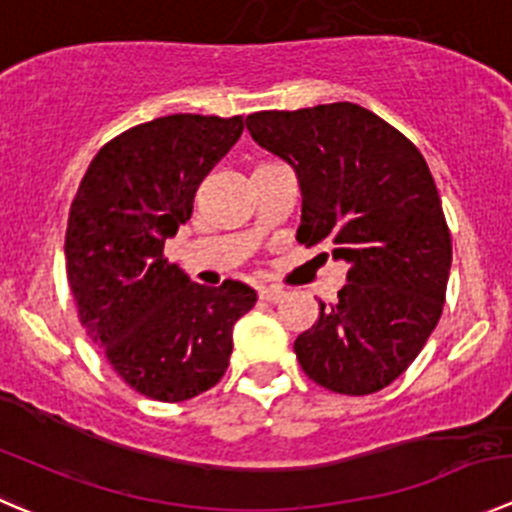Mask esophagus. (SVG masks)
<instances>
[{
	"instance_id": "34e87169",
	"label": "esophagus",
	"mask_w": 512,
	"mask_h": 512,
	"mask_svg": "<svg viewBox=\"0 0 512 512\" xmlns=\"http://www.w3.org/2000/svg\"><path fill=\"white\" fill-rule=\"evenodd\" d=\"M283 296H286V291L278 286H268V288H261V291H258V298H263V301H271V303L283 301Z\"/></svg>"
}]
</instances>
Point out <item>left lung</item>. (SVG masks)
<instances>
[{"label":"left lung","instance_id":"obj_1","mask_svg":"<svg viewBox=\"0 0 512 512\" xmlns=\"http://www.w3.org/2000/svg\"><path fill=\"white\" fill-rule=\"evenodd\" d=\"M246 129L296 169L298 244L348 263L336 303L293 343L311 381L343 396L391 386L426 346L445 303L450 229L421 151L351 101L256 111ZM323 256H328L323 251Z\"/></svg>","mask_w":512,"mask_h":512}]
</instances>
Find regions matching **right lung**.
Instances as JSON below:
<instances>
[{
  "instance_id": "obj_1",
  "label": "right lung",
  "mask_w": 512,
  "mask_h": 512,
  "mask_svg": "<svg viewBox=\"0 0 512 512\" xmlns=\"http://www.w3.org/2000/svg\"><path fill=\"white\" fill-rule=\"evenodd\" d=\"M244 116L171 114L106 141L69 209L67 278L86 336L121 381L154 401L209 391L229 368L231 331L256 303L246 283H194L164 258L194 194L239 141Z\"/></svg>"
}]
</instances>
